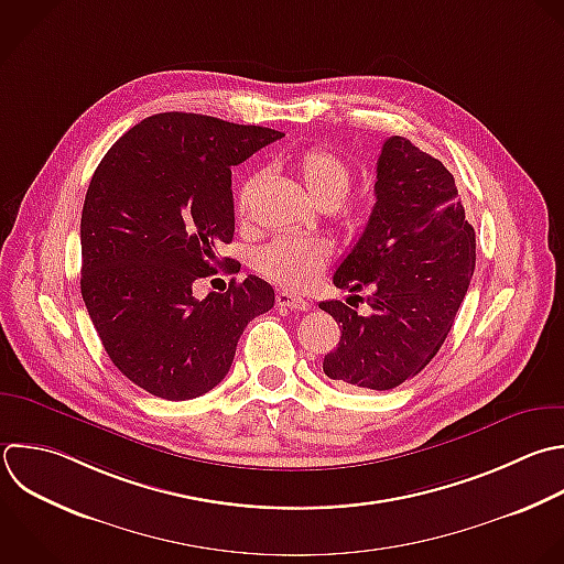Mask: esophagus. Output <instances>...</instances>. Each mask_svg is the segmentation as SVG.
I'll return each instance as SVG.
<instances>
[{
  "mask_svg": "<svg viewBox=\"0 0 564 564\" xmlns=\"http://www.w3.org/2000/svg\"><path fill=\"white\" fill-rule=\"evenodd\" d=\"M275 302H278V306L291 308V311H308L311 308V304L306 300H302L297 295H291V293H278Z\"/></svg>",
  "mask_w": 564,
  "mask_h": 564,
  "instance_id": "34e87169",
  "label": "esophagus"
}]
</instances>
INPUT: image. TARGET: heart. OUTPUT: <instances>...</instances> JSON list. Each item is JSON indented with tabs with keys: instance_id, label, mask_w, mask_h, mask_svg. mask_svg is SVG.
<instances>
[{
	"instance_id": "b5f03b06",
	"label": "heart",
	"mask_w": 564,
	"mask_h": 564,
	"mask_svg": "<svg viewBox=\"0 0 564 564\" xmlns=\"http://www.w3.org/2000/svg\"><path fill=\"white\" fill-rule=\"evenodd\" d=\"M300 183L306 187L308 196L322 209H335L344 203L352 183L350 163L330 148L311 145L297 152L282 154L278 159ZM258 185V176H247L240 183L236 194V212L245 216L251 205L253 189ZM330 260V247L317 238H275L267 247H262L256 256V267L262 275L273 280L275 284L304 291L311 286L317 275L326 269Z\"/></svg>"
}]
</instances>
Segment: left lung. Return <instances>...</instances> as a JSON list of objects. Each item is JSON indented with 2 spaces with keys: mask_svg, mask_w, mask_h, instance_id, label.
<instances>
[{
  "mask_svg": "<svg viewBox=\"0 0 564 564\" xmlns=\"http://www.w3.org/2000/svg\"><path fill=\"white\" fill-rule=\"evenodd\" d=\"M375 198L364 234L333 275L337 289L372 291L370 315L339 300L319 302L341 330L324 372L350 390H392L432 361L476 262L454 176L408 139H386Z\"/></svg>",
  "mask_w": 564,
  "mask_h": 564,
  "instance_id": "1",
  "label": "left lung"
}]
</instances>
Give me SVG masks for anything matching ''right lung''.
I'll use <instances>...</instances> for the list:
<instances>
[{"label":"right lung","mask_w":564,"mask_h":564,"mask_svg":"<svg viewBox=\"0 0 564 564\" xmlns=\"http://www.w3.org/2000/svg\"><path fill=\"white\" fill-rule=\"evenodd\" d=\"M282 137L163 112L99 163L82 212V295L112 364L150 394L185 401L216 388L247 324L273 308L271 284L256 275L205 300L192 289L236 269L218 258L236 231L231 167Z\"/></svg>","instance_id":"1"}]
</instances>
